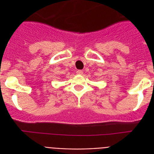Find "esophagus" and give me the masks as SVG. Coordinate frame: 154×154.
<instances>
[{"label": "esophagus", "instance_id": "34e87169", "mask_svg": "<svg viewBox=\"0 0 154 154\" xmlns=\"http://www.w3.org/2000/svg\"><path fill=\"white\" fill-rule=\"evenodd\" d=\"M77 74H79V75L83 74V71H82V70H77Z\"/></svg>", "mask_w": 154, "mask_h": 154}]
</instances>
